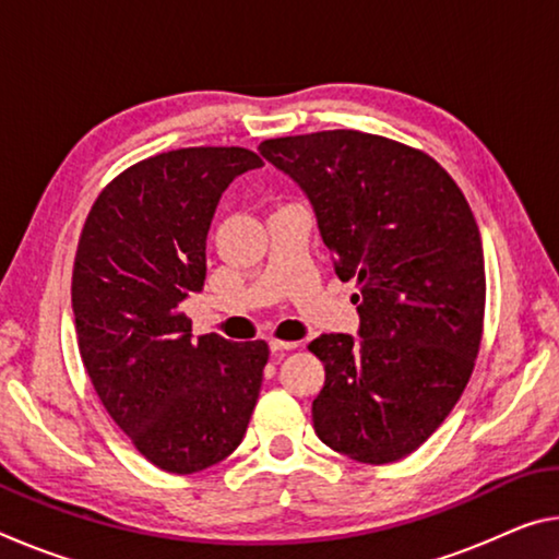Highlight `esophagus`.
Wrapping results in <instances>:
<instances>
[{"label":"esophagus","instance_id":"obj_1","mask_svg":"<svg viewBox=\"0 0 559 559\" xmlns=\"http://www.w3.org/2000/svg\"><path fill=\"white\" fill-rule=\"evenodd\" d=\"M269 345H271V353H288V349L298 347V343H293V340H276V337H271Z\"/></svg>","mask_w":559,"mask_h":559}]
</instances>
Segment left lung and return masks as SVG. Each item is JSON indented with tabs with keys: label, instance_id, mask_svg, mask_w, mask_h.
I'll return each mask as SVG.
<instances>
[{
	"label": "left lung",
	"instance_id": "1",
	"mask_svg": "<svg viewBox=\"0 0 559 559\" xmlns=\"http://www.w3.org/2000/svg\"><path fill=\"white\" fill-rule=\"evenodd\" d=\"M261 155L313 204L340 281H357V337L308 345L325 365L318 439L392 463L456 406L484 333V243L459 185L421 150L359 130L263 140Z\"/></svg>",
	"mask_w": 559,
	"mask_h": 559
}]
</instances>
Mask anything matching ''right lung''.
<instances>
[{"label":"right lung","instance_id":"right-lung-1","mask_svg":"<svg viewBox=\"0 0 559 559\" xmlns=\"http://www.w3.org/2000/svg\"><path fill=\"white\" fill-rule=\"evenodd\" d=\"M243 147H182L128 167L98 194L75 251L71 308L96 394L132 447L197 473L239 447L269 345L192 335L182 300L206 276L224 189L261 167Z\"/></svg>","mask_w":559,"mask_h":559}]
</instances>
